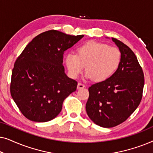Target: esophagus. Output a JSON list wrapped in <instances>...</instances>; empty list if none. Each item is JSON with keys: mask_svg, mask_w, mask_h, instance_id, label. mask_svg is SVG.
Wrapping results in <instances>:
<instances>
[{"mask_svg": "<svg viewBox=\"0 0 153 153\" xmlns=\"http://www.w3.org/2000/svg\"><path fill=\"white\" fill-rule=\"evenodd\" d=\"M85 88V85L81 83H78V85H77V89H81L84 88Z\"/></svg>", "mask_w": 153, "mask_h": 153, "instance_id": "1", "label": "esophagus"}]
</instances>
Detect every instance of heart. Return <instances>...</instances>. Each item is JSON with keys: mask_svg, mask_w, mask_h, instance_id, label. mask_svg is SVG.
<instances>
[{"mask_svg": "<svg viewBox=\"0 0 153 153\" xmlns=\"http://www.w3.org/2000/svg\"><path fill=\"white\" fill-rule=\"evenodd\" d=\"M120 59V51L117 48L104 43L89 42L79 48L77 54L68 53L65 64L72 77L78 76L86 66L85 77L100 82L114 74Z\"/></svg>", "mask_w": 153, "mask_h": 153, "instance_id": "b5f03b06", "label": "heart"}]
</instances>
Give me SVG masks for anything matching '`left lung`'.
<instances>
[{
    "label": "left lung",
    "instance_id": "obj_1",
    "mask_svg": "<svg viewBox=\"0 0 153 153\" xmlns=\"http://www.w3.org/2000/svg\"><path fill=\"white\" fill-rule=\"evenodd\" d=\"M120 51L118 69L108 79L89 87L85 109L90 119L100 127L121 124L137 109L142 98L144 75L134 52L122 42L111 38Z\"/></svg>",
    "mask_w": 153,
    "mask_h": 153
}]
</instances>
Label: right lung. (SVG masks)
I'll use <instances>...</instances> for the list:
<instances>
[{
	"instance_id": "obj_1",
	"label": "right lung",
	"mask_w": 153,
	"mask_h": 153,
	"mask_svg": "<svg viewBox=\"0 0 153 153\" xmlns=\"http://www.w3.org/2000/svg\"><path fill=\"white\" fill-rule=\"evenodd\" d=\"M83 36L54 30L44 32L19 56L12 70L10 93L26 118L47 122L61 111L65 99L77 87L76 81L65 72L63 53Z\"/></svg>"
}]
</instances>
